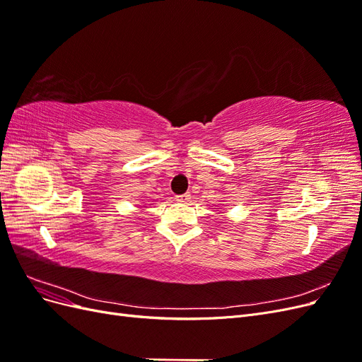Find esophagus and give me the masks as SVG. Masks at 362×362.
Here are the masks:
<instances>
[{
	"instance_id": "esophagus-1",
	"label": "esophagus",
	"mask_w": 362,
	"mask_h": 362,
	"mask_svg": "<svg viewBox=\"0 0 362 362\" xmlns=\"http://www.w3.org/2000/svg\"><path fill=\"white\" fill-rule=\"evenodd\" d=\"M177 199L178 202H182V204H187L189 201H190V193H184V194H180V196H177Z\"/></svg>"
}]
</instances>
